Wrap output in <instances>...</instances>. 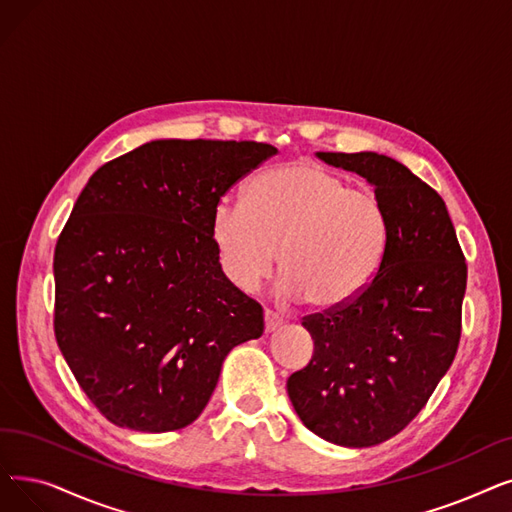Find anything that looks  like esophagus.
I'll return each instance as SVG.
<instances>
[{"label": "esophagus", "mask_w": 512, "mask_h": 512, "mask_svg": "<svg viewBox=\"0 0 512 512\" xmlns=\"http://www.w3.org/2000/svg\"><path fill=\"white\" fill-rule=\"evenodd\" d=\"M284 324V318L280 314H276L274 309H265V330L274 332L276 328H280Z\"/></svg>", "instance_id": "1"}]
</instances>
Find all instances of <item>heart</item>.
Segmentation results:
<instances>
[{
  "mask_svg": "<svg viewBox=\"0 0 512 512\" xmlns=\"http://www.w3.org/2000/svg\"><path fill=\"white\" fill-rule=\"evenodd\" d=\"M211 238L221 272L240 291L268 278L280 251L286 297L341 309L383 268L391 219L374 190L351 188L316 163H291L259 173L247 203L219 198Z\"/></svg>",
  "mask_w": 512,
  "mask_h": 512,
  "instance_id": "1",
  "label": "heart"
}]
</instances>
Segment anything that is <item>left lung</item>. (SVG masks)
<instances>
[{
    "label": "left lung",
    "instance_id": "obj_1",
    "mask_svg": "<svg viewBox=\"0 0 512 512\" xmlns=\"http://www.w3.org/2000/svg\"><path fill=\"white\" fill-rule=\"evenodd\" d=\"M383 198L391 240L383 268L341 309L303 318L314 358L288 376L303 425L345 448L397 435L425 408L460 343L466 263L443 198L376 152H318Z\"/></svg>",
    "mask_w": 512,
    "mask_h": 512
}]
</instances>
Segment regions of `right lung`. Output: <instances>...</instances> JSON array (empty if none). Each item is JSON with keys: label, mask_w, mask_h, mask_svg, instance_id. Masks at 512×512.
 <instances>
[{"label": "right lung", "mask_w": 512, "mask_h": 512, "mask_svg": "<svg viewBox=\"0 0 512 512\" xmlns=\"http://www.w3.org/2000/svg\"><path fill=\"white\" fill-rule=\"evenodd\" d=\"M278 150L154 140L102 165L54 251V335L113 425L184 429L232 347L263 335V307L219 268L213 207Z\"/></svg>", "instance_id": "obj_1"}]
</instances>
